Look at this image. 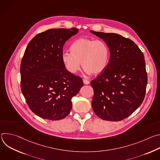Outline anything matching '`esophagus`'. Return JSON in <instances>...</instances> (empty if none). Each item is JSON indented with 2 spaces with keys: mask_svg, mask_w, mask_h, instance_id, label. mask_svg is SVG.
I'll return each mask as SVG.
<instances>
[{
  "mask_svg": "<svg viewBox=\"0 0 160 160\" xmlns=\"http://www.w3.org/2000/svg\"><path fill=\"white\" fill-rule=\"evenodd\" d=\"M83 83L85 84V85H88V84L90 83V82L88 80H87V79H83Z\"/></svg>",
  "mask_w": 160,
  "mask_h": 160,
  "instance_id": "esophagus-1",
  "label": "esophagus"
}]
</instances>
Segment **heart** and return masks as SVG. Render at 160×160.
I'll list each match as a JSON object with an SVG mask.
<instances>
[{
    "instance_id": "heart-1",
    "label": "heart",
    "mask_w": 160,
    "mask_h": 160,
    "mask_svg": "<svg viewBox=\"0 0 160 160\" xmlns=\"http://www.w3.org/2000/svg\"><path fill=\"white\" fill-rule=\"evenodd\" d=\"M70 50L63 51L61 59L71 73H76L80 70L82 62L85 72L89 75L103 73L109 64V49L102 40L78 38L71 44Z\"/></svg>"
}]
</instances>
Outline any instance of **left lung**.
<instances>
[{
	"label": "left lung",
	"mask_w": 160,
	"mask_h": 160,
	"mask_svg": "<svg viewBox=\"0 0 160 160\" xmlns=\"http://www.w3.org/2000/svg\"><path fill=\"white\" fill-rule=\"evenodd\" d=\"M90 32L102 38L110 51L107 68L90 82L94 92L92 109L104 120H122L144 99L148 83L144 56L129 38L117 33Z\"/></svg>",
	"instance_id": "obj_1"
}]
</instances>
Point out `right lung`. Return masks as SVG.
Returning a JSON list of instances; mask_svg holds the SVG:
<instances>
[{
  "label": "right lung",
  "instance_id": "obj_1",
  "mask_svg": "<svg viewBox=\"0 0 160 160\" xmlns=\"http://www.w3.org/2000/svg\"><path fill=\"white\" fill-rule=\"evenodd\" d=\"M78 30L54 28L38 33L29 42L21 66V90L30 109L43 119L64 118L72 99L83 87L80 77L68 72L62 61L65 42Z\"/></svg>",
  "mask_w": 160,
  "mask_h": 160
}]
</instances>
